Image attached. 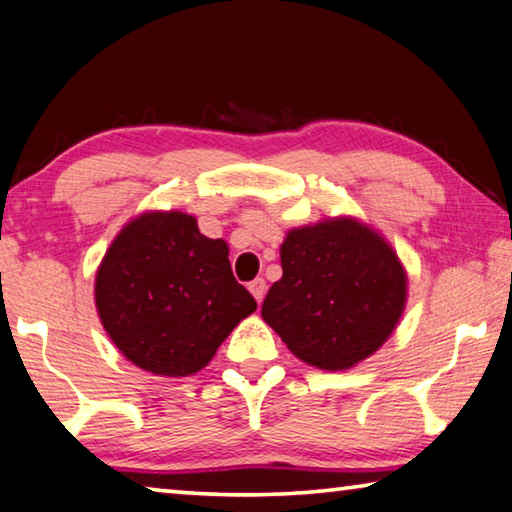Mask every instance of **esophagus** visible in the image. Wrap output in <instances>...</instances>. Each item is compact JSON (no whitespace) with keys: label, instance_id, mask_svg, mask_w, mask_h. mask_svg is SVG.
<instances>
[{"label":"esophagus","instance_id":"obj_1","mask_svg":"<svg viewBox=\"0 0 512 512\" xmlns=\"http://www.w3.org/2000/svg\"><path fill=\"white\" fill-rule=\"evenodd\" d=\"M249 292L251 295H254V299L258 301V304H261V301L265 299V292H267V283H265V279H254L249 283Z\"/></svg>","mask_w":512,"mask_h":512}]
</instances>
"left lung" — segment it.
I'll return each instance as SVG.
<instances>
[{
	"label": "left lung",
	"mask_w": 512,
	"mask_h": 512,
	"mask_svg": "<svg viewBox=\"0 0 512 512\" xmlns=\"http://www.w3.org/2000/svg\"><path fill=\"white\" fill-rule=\"evenodd\" d=\"M283 276L263 301V320L317 370H349L385 340L404 315L408 274L374 226L338 215L286 233Z\"/></svg>",
	"instance_id": "1"
}]
</instances>
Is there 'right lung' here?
I'll use <instances>...</instances> for the list:
<instances>
[{"label":"right lung","mask_w":512,"mask_h":512,"mask_svg":"<svg viewBox=\"0 0 512 512\" xmlns=\"http://www.w3.org/2000/svg\"><path fill=\"white\" fill-rule=\"evenodd\" d=\"M95 306L122 356L156 376H190L256 311L233 279L229 245L197 217L145 211L122 226L95 274Z\"/></svg>","instance_id":"1"}]
</instances>
